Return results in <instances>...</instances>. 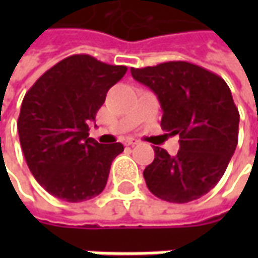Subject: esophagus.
Masks as SVG:
<instances>
[{
    "label": "esophagus",
    "mask_w": 258,
    "mask_h": 258,
    "mask_svg": "<svg viewBox=\"0 0 258 258\" xmlns=\"http://www.w3.org/2000/svg\"><path fill=\"white\" fill-rule=\"evenodd\" d=\"M138 144H139V141L135 139V138H127V139H124V145H126V146H135V145Z\"/></svg>",
    "instance_id": "1"
}]
</instances>
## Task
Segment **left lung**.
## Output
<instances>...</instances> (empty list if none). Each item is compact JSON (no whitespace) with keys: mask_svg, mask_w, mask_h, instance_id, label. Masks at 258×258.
Wrapping results in <instances>:
<instances>
[{"mask_svg":"<svg viewBox=\"0 0 258 258\" xmlns=\"http://www.w3.org/2000/svg\"><path fill=\"white\" fill-rule=\"evenodd\" d=\"M131 73L158 96L162 129L179 136L175 156L154 149V162L144 171L149 191L168 203L201 198L221 179L238 142L240 114L230 87L220 76L188 61L132 67Z\"/></svg>","mask_w":258,"mask_h":258,"instance_id":"obj_1","label":"left lung"}]
</instances>
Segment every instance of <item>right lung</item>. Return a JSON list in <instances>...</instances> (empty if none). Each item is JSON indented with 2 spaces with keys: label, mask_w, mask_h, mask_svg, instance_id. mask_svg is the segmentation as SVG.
I'll return each instance as SVG.
<instances>
[{
  "label": "right lung",
  "mask_w": 258,
  "mask_h": 258,
  "mask_svg": "<svg viewBox=\"0 0 258 258\" xmlns=\"http://www.w3.org/2000/svg\"><path fill=\"white\" fill-rule=\"evenodd\" d=\"M126 70L92 55H70L25 93L17 122L20 144L37 182L55 198L80 203L104 189L123 145L96 142L89 123Z\"/></svg>",
  "instance_id": "add662e5"
}]
</instances>
